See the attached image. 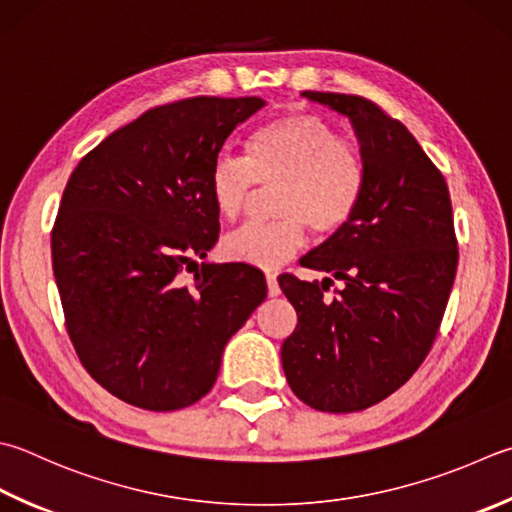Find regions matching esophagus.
Listing matches in <instances>:
<instances>
[{"instance_id":"34e87169","label":"esophagus","mask_w":512,"mask_h":512,"mask_svg":"<svg viewBox=\"0 0 512 512\" xmlns=\"http://www.w3.org/2000/svg\"><path fill=\"white\" fill-rule=\"evenodd\" d=\"M267 294L269 296H278L281 294V287H278V281H276V274H267Z\"/></svg>"}]
</instances>
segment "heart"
<instances>
[{"instance_id":"obj_1","label":"heart","mask_w":512,"mask_h":512,"mask_svg":"<svg viewBox=\"0 0 512 512\" xmlns=\"http://www.w3.org/2000/svg\"><path fill=\"white\" fill-rule=\"evenodd\" d=\"M254 187H276L278 218L231 231L220 252L231 263L276 269L303 249L305 225L332 236L350 223L365 191V160L318 115H283L252 133L243 160L218 156L209 169V200L220 218L243 214Z\"/></svg>"}]
</instances>
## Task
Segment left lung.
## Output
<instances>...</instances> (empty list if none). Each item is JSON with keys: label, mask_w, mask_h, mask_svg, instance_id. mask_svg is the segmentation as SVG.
I'll use <instances>...</instances> for the list:
<instances>
[{"label": "left lung", "mask_w": 512, "mask_h": 512, "mask_svg": "<svg viewBox=\"0 0 512 512\" xmlns=\"http://www.w3.org/2000/svg\"><path fill=\"white\" fill-rule=\"evenodd\" d=\"M347 115L365 160L354 218L307 256L345 287L278 278L298 323L281 347L287 383L321 412H359L390 397L426 359L457 274L448 185L399 120L345 93L303 91Z\"/></svg>", "instance_id": "8db88e82"}]
</instances>
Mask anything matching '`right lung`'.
<instances>
[{"label": "right lung", "instance_id": "right-lung-1", "mask_svg": "<svg viewBox=\"0 0 512 512\" xmlns=\"http://www.w3.org/2000/svg\"><path fill=\"white\" fill-rule=\"evenodd\" d=\"M263 106L207 95L156 106L66 182L51 234L66 330L86 372L131 406L169 412L205 397L227 341L265 301L258 269L196 263L220 229L209 169Z\"/></svg>", "mask_w": 512, "mask_h": 512}]
</instances>
